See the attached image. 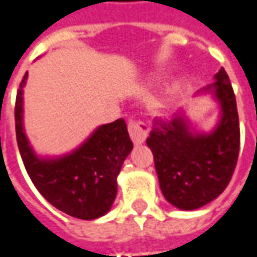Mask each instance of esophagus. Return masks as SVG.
<instances>
[{"instance_id":"obj_1","label":"esophagus","mask_w":257,"mask_h":257,"mask_svg":"<svg viewBox=\"0 0 257 257\" xmlns=\"http://www.w3.org/2000/svg\"><path fill=\"white\" fill-rule=\"evenodd\" d=\"M131 139L135 145L139 146L145 143L147 139V132H149V126L145 122H138V121H131L128 126Z\"/></svg>"}]
</instances>
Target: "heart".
<instances>
[{"label":"heart","instance_id":"1","mask_svg":"<svg viewBox=\"0 0 257 257\" xmlns=\"http://www.w3.org/2000/svg\"><path fill=\"white\" fill-rule=\"evenodd\" d=\"M179 89H180V82L179 81H175V82L169 85L167 89H165V93H164V97L160 101V104H158V108H165L171 103L173 97L178 95Z\"/></svg>","mask_w":257,"mask_h":257}]
</instances>
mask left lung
I'll return each mask as SVG.
<instances>
[{
	"label": "left lung",
	"instance_id": "8db88e82",
	"mask_svg": "<svg viewBox=\"0 0 257 257\" xmlns=\"http://www.w3.org/2000/svg\"><path fill=\"white\" fill-rule=\"evenodd\" d=\"M213 79L195 93L208 95L219 106L217 122L209 132L194 125L182 108L169 122L156 121L147 139L162 194L182 210L198 209L217 198L237 165L239 121L234 90L223 67Z\"/></svg>",
	"mask_w": 257,
	"mask_h": 257
}]
</instances>
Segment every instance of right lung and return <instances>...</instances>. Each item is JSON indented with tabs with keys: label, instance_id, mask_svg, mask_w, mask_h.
Listing matches in <instances>:
<instances>
[{
	"label": "right lung",
	"instance_id": "1",
	"mask_svg": "<svg viewBox=\"0 0 257 257\" xmlns=\"http://www.w3.org/2000/svg\"><path fill=\"white\" fill-rule=\"evenodd\" d=\"M15 106L16 139L31 182L48 202L67 215L93 220L111 209L117 176L134 145L122 118L100 125L74 150L62 156H40L30 145L23 121V88Z\"/></svg>",
	"mask_w": 257,
	"mask_h": 257
}]
</instances>
